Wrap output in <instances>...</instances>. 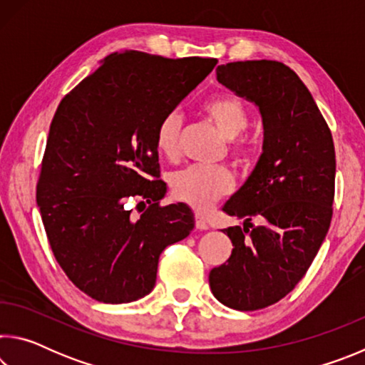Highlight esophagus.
I'll return each mask as SVG.
<instances>
[{"label":"esophagus","instance_id":"esophagus-1","mask_svg":"<svg viewBox=\"0 0 365 365\" xmlns=\"http://www.w3.org/2000/svg\"><path fill=\"white\" fill-rule=\"evenodd\" d=\"M196 228H200V230H207L209 228V224L206 222V219L202 217V215H200V214H196Z\"/></svg>","mask_w":365,"mask_h":365}]
</instances>
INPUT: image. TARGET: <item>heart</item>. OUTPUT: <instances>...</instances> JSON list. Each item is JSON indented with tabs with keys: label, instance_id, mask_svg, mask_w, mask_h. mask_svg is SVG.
Returning a JSON list of instances; mask_svg holds the SVG:
<instances>
[{
	"label": "heart",
	"instance_id": "1",
	"mask_svg": "<svg viewBox=\"0 0 365 365\" xmlns=\"http://www.w3.org/2000/svg\"><path fill=\"white\" fill-rule=\"evenodd\" d=\"M202 113L211 120L225 138L232 140L230 153L238 164H246L251 158V146L246 140L238 138L250 123L248 109L240 98L230 93L214 95L202 103ZM182 115L177 110L164 114L156 127L154 143L158 151L168 159H175L180 154ZM233 175L224 165H190L175 172L170 177V190L178 201L196 211L205 212L212 207L222 196L233 188Z\"/></svg>",
	"mask_w": 365,
	"mask_h": 365
}]
</instances>
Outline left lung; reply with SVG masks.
Listing matches in <instances>:
<instances>
[{"instance_id": "8db88e82", "label": "left lung", "mask_w": 365, "mask_h": 365, "mask_svg": "<svg viewBox=\"0 0 365 365\" xmlns=\"http://www.w3.org/2000/svg\"><path fill=\"white\" fill-rule=\"evenodd\" d=\"M215 72L219 83L259 108L264 143L248 180L224 205V212L245 219V227L224 228L232 256L211 270L209 285L227 307L257 311L298 285L325 240L335 196V146L307 86L288 66L238 61ZM252 217L263 225L252 227Z\"/></svg>"}]
</instances>
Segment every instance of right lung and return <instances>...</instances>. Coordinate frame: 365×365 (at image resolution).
<instances>
[{
    "instance_id": "1",
    "label": "right lung",
    "mask_w": 365,
    "mask_h": 365,
    "mask_svg": "<svg viewBox=\"0 0 365 365\" xmlns=\"http://www.w3.org/2000/svg\"><path fill=\"white\" fill-rule=\"evenodd\" d=\"M215 64L113 53L59 103L36 202L54 257L90 298L122 304L151 293L160 252L193 230L187 205L159 206L165 183L154 135ZM128 197L150 205L140 218L125 207Z\"/></svg>"
}]
</instances>
